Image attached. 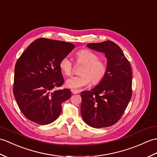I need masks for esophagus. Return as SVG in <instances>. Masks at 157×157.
I'll use <instances>...</instances> for the list:
<instances>
[{"instance_id":"34e87169","label":"esophagus","mask_w":157,"mask_h":157,"mask_svg":"<svg viewBox=\"0 0 157 157\" xmlns=\"http://www.w3.org/2000/svg\"><path fill=\"white\" fill-rule=\"evenodd\" d=\"M71 92L73 94H77L79 93V90H76V89H72L71 90Z\"/></svg>"}]
</instances>
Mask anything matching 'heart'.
<instances>
[{"label":"heart","mask_w":157,"mask_h":157,"mask_svg":"<svg viewBox=\"0 0 157 157\" xmlns=\"http://www.w3.org/2000/svg\"><path fill=\"white\" fill-rule=\"evenodd\" d=\"M76 61L82 64L79 76H75L66 81V85L71 89H79L90 84L96 85L101 82L107 72V64L103 60L92 51L81 50L75 54ZM59 67L64 75L69 76L72 71V64L68 57L62 58L59 62Z\"/></svg>","instance_id":"1"}]
</instances>
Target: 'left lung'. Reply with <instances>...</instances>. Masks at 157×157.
I'll list each match as a JSON object with an SVG mask.
<instances>
[{
    "mask_svg": "<svg viewBox=\"0 0 157 157\" xmlns=\"http://www.w3.org/2000/svg\"><path fill=\"white\" fill-rule=\"evenodd\" d=\"M86 46L105 54L107 72L95 87L81 92V116L90 127H109L120 119L131 99L130 64L121 48L111 41L88 44Z\"/></svg>",
    "mask_w": 157,
    "mask_h": 157,
    "instance_id": "8db88e82",
    "label": "left lung"
}]
</instances>
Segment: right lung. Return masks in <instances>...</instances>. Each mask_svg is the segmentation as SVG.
Returning a JSON list of instances; mask_svg holds the SVG:
<instances>
[{"instance_id":"add662e5","label":"right lung","mask_w":157,"mask_h":157,"mask_svg":"<svg viewBox=\"0 0 157 157\" xmlns=\"http://www.w3.org/2000/svg\"><path fill=\"white\" fill-rule=\"evenodd\" d=\"M75 48L71 43L40 38L17 61L13 93L28 120L46 125L60 115L61 104L71 97V91L67 89L54 90L64 83L59 62Z\"/></svg>"}]
</instances>
